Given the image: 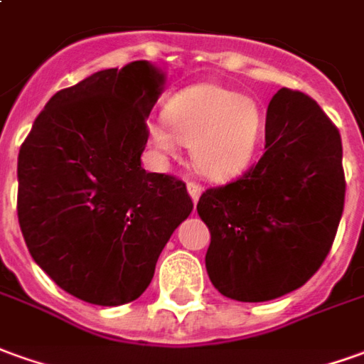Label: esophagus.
Segmentation results:
<instances>
[{"mask_svg":"<svg viewBox=\"0 0 364 364\" xmlns=\"http://www.w3.org/2000/svg\"><path fill=\"white\" fill-rule=\"evenodd\" d=\"M188 194H190V198H192V202L198 204V200H200V196H202V186L196 184V182H188Z\"/></svg>","mask_w":364,"mask_h":364,"instance_id":"1","label":"esophagus"}]
</instances>
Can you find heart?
Instances as JSON below:
<instances>
[{
  "label": "heart",
  "instance_id": "b5f03b06",
  "mask_svg": "<svg viewBox=\"0 0 364 364\" xmlns=\"http://www.w3.org/2000/svg\"><path fill=\"white\" fill-rule=\"evenodd\" d=\"M164 119L168 125L162 120L146 124L150 146L162 156H172L180 142L186 144L198 172L214 182L234 180L247 170L262 139L259 105L214 82L178 91L168 101Z\"/></svg>",
  "mask_w": 364,
  "mask_h": 364
}]
</instances>
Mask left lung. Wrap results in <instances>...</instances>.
I'll return each instance as SVG.
<instances>
[{
	"instance_id": "obj_1",
	"label": "left lung",
	"mask_w": 364,
	"mask_h": 364,
	"mask_svg": "<svg viewBox=\"0 0 364 364\" xmlns=\"http://www.w3.org/2000/svg\"><path fill=\"white\" fill-rule=\"evenodd\" d=\"M343 204L339 130L311 97L279 89L267 107L259 162L198 202L212 235V285L244 303L299 289L329 254Z\"/></svg>"
}]
</instances>
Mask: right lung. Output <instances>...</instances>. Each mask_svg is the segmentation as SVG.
<instances>
[{
    "label": "right lung",
    "instance_id": "1",
    "mask_svg": "<svg viewBox=\"0 0 364 364\" xmlns=\"http://www.w3.org/2000/svg\"><path fill=\"white\" fill-rule=\"evenodd\" d=\"M166 75L150 61L55 92L17 158V218L35 263L77 299H139L192 212L182 180L146 172V119Z\"/></svg>",
    "mask_w": 364,
    "mask_h": 364
}]
</instances>
